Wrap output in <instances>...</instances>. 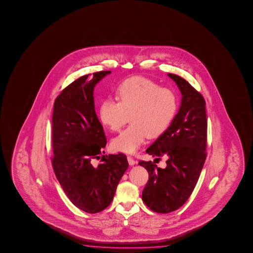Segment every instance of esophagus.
<instances>
[{
	"instance_id": "34e87169",
	"label": "esophagus",
	"mask_w": 253,
	"mask_h": 253,
	"mask_svg": "<svg viewBox=\"0 0 253 253\" xmlns=\"http://www.w3.org/2000/svg\"><path fill=\"white\" fill-rule=\"evenodd\" d=\"M127 161H128V164L130 166H133V165L136 164V160H134V159H133L132 157H130V156L127 157Z\"/></svg>"
}]
</instances>
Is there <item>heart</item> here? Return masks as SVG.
<instances>
[{"label":"heart","instance_id":"1","mask_svg":"<svg viewBox=\"0 0 253 253\" xmlns=\"http://www.w3.org/2000/svg\"><path fill=\"white\" fill-rule=\"evenodd\" d=\"M118 101L104 99L100 103L99 118L112 131H119L130 116L131 125L112 141V150L133 154L148 135L164 133L175 116L178 98L173 90L160 87L143 77L125 81L117 91Z\"/></svg>","mask_w":253,"mask_h":253}]
</instances>
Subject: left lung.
I'll return each mask as SVG.
<instances>
[{
    "label": "left lung",
    "mask_w": 253,
    "mask_h": 253,
    "mask_svg": "<svg viewBox=\"0 0 253 253\" xmlns=\"http://www.w3.org/2000/svg\"><path fill=\"white\" fill-rule=\"evenodd\" d=\"M181 93L179 112L169 127L146 152L153 157H168L167 167L140 161L149 172L142 200L150 210L168 213L189 199L197 185L206 159L207 119L206 101L183 78L168 73Z\"/></svg>",
    "instance_id": "8db88e82"
}]
</instances>
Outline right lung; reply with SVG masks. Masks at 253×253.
<instances>
[{
    "instance_id": "obj_1",
    "label": "right lung",
    "mask_w": 253,
    "mask_h": 253,
    "mask_svg": "<svg viewBox=\"0 0 253 253\" xmlns=\"http://www.w3.org/2000/svg\"><path fill=\"white\" fill-rule=\"evenodd\" d=\"M110 73L79 78L61 92L53 109V169L69 199L88 213L110 206L128 167L123 153L100 156L107 141L94 110V88ZM93 159L100 161L96 165Z\"/></svg>"
}]
</instances>
